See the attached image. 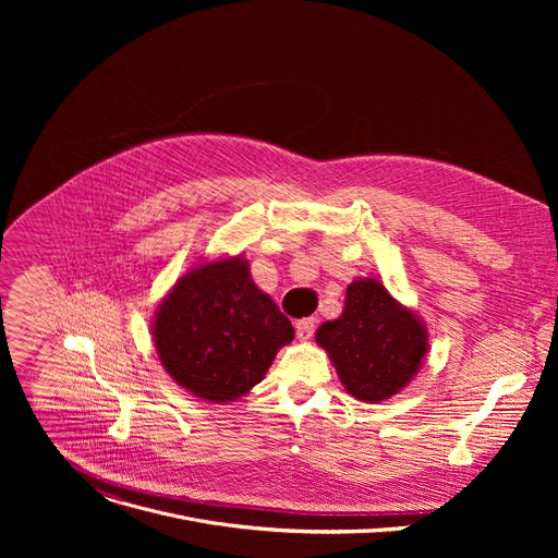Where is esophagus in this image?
Returning <instances> with one entry per match:
<instances>
[{
    "instance_id": "esophagus-1",
    "label": "esophagus",
    "mask_w": 558,
    "mask_h": 558,
    "mask_svg": "<svg viewBox=\"0 0 558 558\" xmlns=\"http://www.w3.org/2000/svg\"><path fill=\"white\" fill-rule=\"evenodd\" d=\"M313 333H315V320H313V317H304V320L295 323V336L300 340H311Z\"/></svg>"
}]
</instances>
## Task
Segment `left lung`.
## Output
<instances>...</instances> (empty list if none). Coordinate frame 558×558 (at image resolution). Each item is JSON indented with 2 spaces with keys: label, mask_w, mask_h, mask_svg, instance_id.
Wrapping results in <instances>:
<instances>
[{
  "label": "left lung",
  "mask_w": 558,
  "mask_h": 558,
  "mask_svg": "<svg viewBox=\"0 0 558 558\" xmlns=\"http://www.w3.org/2000/svg\"><path fill=\"white\" fill-rule=\"evenodd\" d=\"M315 340L331 355L344 388L362 402H381L400 392L428 347L417 317L373 278L347 289L344 313L317 329Z\"/></svg>",
  "instance_id": "obj_1"
}]
</instances>
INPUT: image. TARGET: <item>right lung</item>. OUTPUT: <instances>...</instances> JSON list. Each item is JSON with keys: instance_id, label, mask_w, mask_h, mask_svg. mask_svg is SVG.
Masks as SVG:
<instances>
[{"instance_id": "obj_1", "label": "right lung", "mask_w": 558, "mask_h": 558, "mask_svg": "<svg viewBox=\"0 0 558 558\" xmlns=\"http://www.w3.org/2000/svg\"><path fill=\"white\" fill-rule=\"evenodd\" d=\"M291 340L289 317L254 284L241 258L183 276L154 323V347L166 371L209 402L245 395Z\"/></svg>"}]
</instances>
